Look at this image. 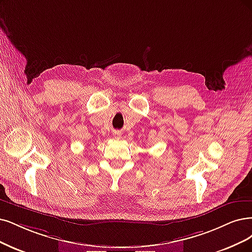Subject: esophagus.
Returning <instances> with one entry per match:
<instances>
[{"mask_svg": "<svg viewBox=\"0 0 252 252\" xmlns=\"http://www.w3.org/2000/svg\"><path fill=\"white\" fill-rule=\"evenodd\" d=\"M113 135H114L116 138H118V137H119V133H118V132H114V133H113Z\"/></svg>", "mask_w": 252, "mask_h": 252, "instance_id": "1", "label": "esophagus"}]
</instances>
